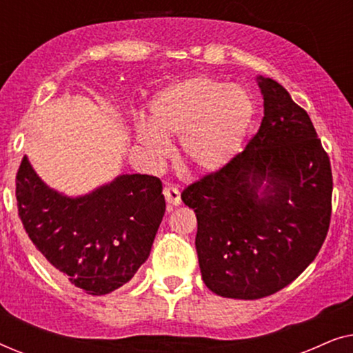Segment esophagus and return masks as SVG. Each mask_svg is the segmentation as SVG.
<instances>
[{
  "mask_svg": "<svg viewBox=\"0 0 353 353\" xmlns=\"http://www.w3.org/2000/svg\"><path fill=\"white\" fill-rule=\"evenodd\" d=\"M163 196H165L168 210H172L173 207L181 204V194H180V191L176 190V188L165 186V188H163Z\"/></svg>",
  "mask_w": 353,
  "mask_h": 353,
  "instance_id": "34e87169",
  "label": "esophagus"
}]
</instances>
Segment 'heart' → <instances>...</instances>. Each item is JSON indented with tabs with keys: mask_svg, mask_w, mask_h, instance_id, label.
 <instances>
[{
	"mask_svg": "<svg viewBox=\"0 0 353 353\" xmlns=\"http://www.w3.org/2000/svg\"><path fill=\"white\" fill-rule=\"evenodd\" d=\"M254 112V101L241 85L190 77L152 94L148 125H139L137 139L154 162L167 157L168 143L180 141L183 172L212 175L243 151Z\"/></svg>",
	"mask_w": 353,
	"mask_h": 353,
	"instance_id": "heart-1",
	"label": "heart"
}]
</instances>
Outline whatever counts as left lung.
Listing matches in <instances>:
<instances>
[{"label": "left lung", "instance_id": "1", "mask_svg": "<svg viewBox=\"0 0 353 353\" xmlns=\"http://www.w3.org/2000/svg\"><path fill=\"white\" fill-rule=\"evenodd\" d=\"M263 119L223 170L181 192L197 216L202 281L254 301L291 284L320 252L331 220L330 157L310 117L278 81L259 75Z\"/></svg>", "mask_w": 353, "mask_h": 353}]
</instances>
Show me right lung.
<instances>
[{
  "instance_id": "add662e5",
  "label": "right lung",
  "mask_w": 353,
  "mask_h": 353,
  "mask_svg": "<svg viewBox=\"0 0 353 353\" xmlns=\"http://www.w3.org/2000/svg\"><path fill=\"white\" fill-rule=\"evenodd\" d=\"M17 209L33 245L54 273L90 296L123 286L146 262L165 214L162 183L151 175H119L88 194L52 190L22 159Z\"/></svg>"
}]
</instances>
